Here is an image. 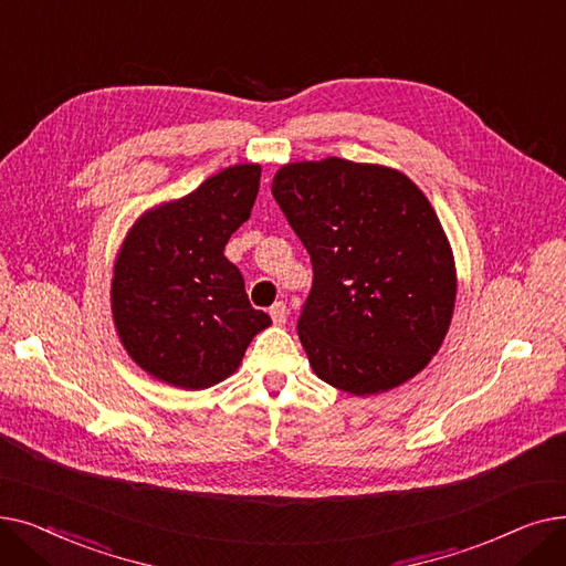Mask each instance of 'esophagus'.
I'll use <instances>...</instances> for the list:
<instances>
[{
    "instance_id": "1",
    "label": "esophagus",
    "mask_w": 566,
    "mask_h": 566,
    "mask_svg": "<svg viewBox=\"0 0 566 566\" xmlns=\"http://www.w3.org/2000/svg\"><path fill=\"white\" fill-rule=\"evenodd\" d=\"M269 315H272L274 325H285V319H287V306H285L283 302H276L272 308H269Z\"/></svg>"
}]
</instances>
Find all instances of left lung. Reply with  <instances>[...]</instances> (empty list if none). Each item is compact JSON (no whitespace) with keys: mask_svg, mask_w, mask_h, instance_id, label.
<instances>
[{"mask_svg":"<svg viewBox=\"0 0 566 566\" xmlns=\"http://www.w3.org/2000/svg\"><path fill=\"white\" fill-rule=\"evenodd\" d=\"M272 193L313 264L297 332L317 378L355 396L415 378L455 304L451 247L417 184L332 156L283 166Z\"/></svg>","mask_w":566,"mask_h":566,"instance_id":"1","label":"left lung"}]
</instances>
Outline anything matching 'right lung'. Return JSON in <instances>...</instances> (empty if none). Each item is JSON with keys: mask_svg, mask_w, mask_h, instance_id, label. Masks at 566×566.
Returning a JSON list of instances; mask_svg holds the SVG:
<instances>
[{"mask_svg": "<svg viewBox=\"0 0 566 566\" xmlns=\"http://www.w3.org/2000/svg\"><path fill=\"white\" fill-rule=\"evenodd\" d=\"M260 172L255 164L226 168L147 211L124 239L111 292L115 327L128 357L156 380L181 389L217 385L272 325L223 255L251 217Z\"/></svg>", "mask_w": 566, "mask_h": 566, "instance_id": "right-lung-1", "label": "right lung"}]
</instances>
